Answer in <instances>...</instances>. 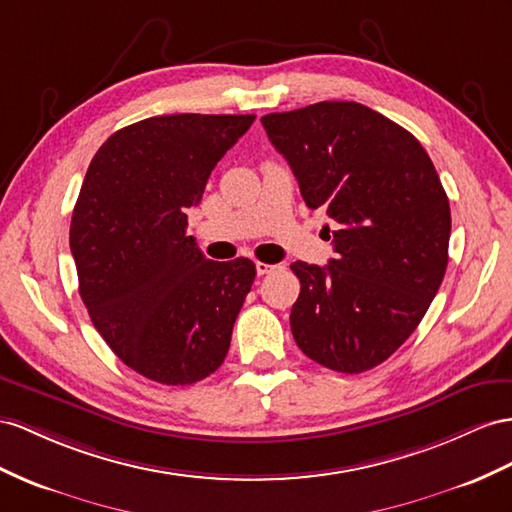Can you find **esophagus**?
Here are the masks:
<instances>
[{
	"mask_svg": "<svg viewBox=\"0 0 512 512\" xmlns=\"http://www.w3.org/2000/svg\"><path fill=\"white\" fill-rule=\"evenodd\" d=\"M255 268H257V274H259V277H264V274L274 272V270H277L279 266H272V264H264V261H257Z\"/></svg>",
	"mask_w": 512,
	"mask_h": 512,
	"instance_id": "34e87169",
	"label": "esophagus"
}]
</instances>
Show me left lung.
I'll use <instances>...</instances> for the list:
<instances>
[{
    "instance_id": "obj_1",
    "label": "left lung",
    "mask_w": 512,
    "mask_h": 512,
    "mask_svg": "<svg viewBox=\"0 0 512 512\" xmlns=\"http://www.w3.org/2000/svg\"><path fill=\"white\" fill-rule=\"evenodd\" d=\"M261 125L307 207L335 222L329 266L292 264L296 344L329 370H372L417 329L443 281L448 194L411 131L357 101L274 112Z\"/></svg>"
}]
</instances>
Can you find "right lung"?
I'll use <instances>...</instances> for the list:
<instances>
[{
	"mask_svg": "<svg viewBox=\"0 0 512 512\" xmlns=\"http://www.w3.org/2000/svg\"><path fill=\"white\" fill-rule=\"evenodd\" d=\"M253 114H166L112 134L90 162L71 220L80 296L127 368L192 385L225 361L255 264L207 259L186 233L214 166Z\"/></svg>",
	"mask_w": 512,
	"mask_h": 512,
	"instance_id": "add662e5",
	"label": "right lung"
}]
</instances>
